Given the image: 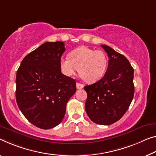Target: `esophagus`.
Returning <instances> with one entry per match:
<instances>
[{"instance_id":"esophagus-1","label":"esophagus","mask_w":156,"mask_h":156,"mask_svg":"<svg viewBox=\"0 0 156 156\" xmlns=\"http://www.w3.org/2000/svg\"><path fill=\"white\" fill-rule=\"evenodd\" d=\"M83 85L82 83H76V88H77V89H81V88H83Z\"/></svg>"}]
</instances>
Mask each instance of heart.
<instances>
[{
  "instance_id": "heart-1",
  "label": "heart",
  "mask_w": 156,
  "mask_h": 156,
  "mask_svg": "<svg viewBox=\"0 0 156 156\" xmlns=\"http://www.w3.org/2000/svg\"><path fill=\"white\" fill-rule=\"evenodd\" d=\"M107 63V56L102 51L80 47L70 51L68 58L60 60L59 66L64 75H75L79 69L80 75L87 82L93 83L104 76Z\"/></svg>"
}]
</instances>
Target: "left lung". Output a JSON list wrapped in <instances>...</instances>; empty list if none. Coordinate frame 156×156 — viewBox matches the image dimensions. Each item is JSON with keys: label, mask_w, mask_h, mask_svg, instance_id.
Here are the masks:
<instances>
[{"label": "left lung", "mask_w": 156, "mask_h": 156, "mask_svg": "<svg viewBox=\"0 0 156 156\" xmlns=\"http://www.w3.org/2000/svg\"><path fill=\"white\" fill-rule=\"evenodd\" d=\"M101 47L109 57L108 68L97 82L85 86L86 114L99 125H111L123 116L134 97V69L123 55L107 45Z\"/></svg>", "instance_id": "obj_1"}]
</instances>
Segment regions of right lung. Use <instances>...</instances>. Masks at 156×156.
I'll return each mask as SVG.
<instances>
[{
	"instance_id": "add662e5",
	"label": "right lung",
	"mask_w": 156,
	"mask_h": 156,
	"mask_svg": "<svg viewBox=\"0 0 156 156\" xmlns=\"http://www.w3.org/2000/svg\"><path fill=\"white\" fill-rule=\"evenodd\" d=\"M65 51L63 42H45L24 57L16 72L19 108L28 121L41 129L61 123L67 102L76 92L75 80L62 74L60 68Z\"/></svg>"
}]
</instances>
